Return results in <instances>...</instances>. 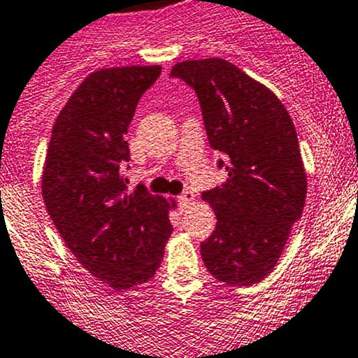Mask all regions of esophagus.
<instances>
[{
	"instance_id": "obj_1",
	"label": "esophagus",
	"mask_w": 358,
	"mask_h": 358,
	"mask_svg": "<svg viewBox=\"0 0 358 358\" xmlns=\"http://www.w3.org/2000/svg\"><path fill=\"white\" fill-rule=\"evenodd\" d=\"M192 201H194V194L190 192V190H185V192L182 194V196L178 197V206H180V209H187L189 208L190 204H192Z\"/></svg>"
}]
</instances>
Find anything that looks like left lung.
I'll use <instances>...</instances> for the list:
<instances>
[{"mask_svg":"<svg viewBox=\"0 0 358 358\" xmlns=\"http://www.w3.org/2000/svg\"><path fill=\"white\" fill-rule=\"evenodd\" d=\"M199 99L211 149L229 180L202 192L216 229L201 256L213 277L252 286L280 258L291 227L301 218L306 175L292 119L262 83L223 59L185 60L171 69Z\"/></svg>","mask_w":358,"mask_h":358,"instance_id":"obj_1","label":"left lung"}]
</instances>
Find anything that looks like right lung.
<instances>
[{
	"instance_id": "right-lung-1",
	"label": "right lung",
	"mask_w": 358,
	"mask_h": 358,
	"mask_svg": "<svg viewBox=\"0 0 358 358\" xmlns=\"http://www.w3.org/2000/svg\"><path fill=\"white\" fill-rule=\"evenodd\" d=\"M161 66L92 72L72 93L52 129L43 171L50 218L79 263L112 289L152 279L173 232L164 197L121 176L129 161L124 135L138 100Z\"/></svg>"
}]
</instances>
